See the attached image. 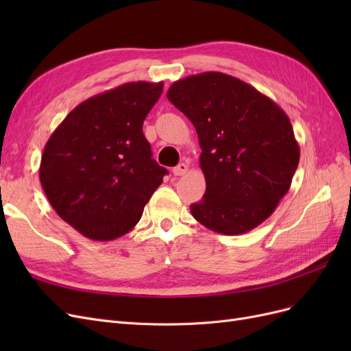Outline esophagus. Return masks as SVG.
Listing matches in <instances>:
<instances>
[{"label": "esophagus", "instance_id": "obj_1", "mask_svg": "<svg viewBox=\"0 0 351 351\" xmlns=\"http://www.w3.org/2000/svg\"><path fill=\"white\" fill-rule=\"evenodd\" d=\"M187 171H189V165L184 164V162L178 164L177 167L173 168V174L174 176H184V174H187Z\"/></svg>", "mask_w": 351, "mask_h": 351}]
</instances>
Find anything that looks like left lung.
Here are the masks:
<instances>
[{"instance_id":"1","label":"left lung","mask_w":351,"mask_h":351,"mask_svg":"<svg viewBox=\"0 0 351 351\" xmlns=\"http://www.w3.org/2000/svg\"><path fill=\"white\" fill-rule=\"evenodd\" d=\"M167 98L199 137L206 190L190 205L195 219L227 236L262 224L289 192L299 165L287 114L250 84L218 71L174 82Z\"/></svg>"}]
</instances>
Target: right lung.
<instances>
[{
    "instance_id": "add662e5",
    "label": "right lung",
    "mask_w": 351,
    "mask_h": 351,
    "mask_svg": "<svg viewBox=\"0 0 351 351\" xmlns=\"http://www.w3.org/2000/svg\"><path fill=\"white\" fill-rule=\"evenodd\" d=\"M162 89V82H130L95 95L48 139L42 189L60 218L84 237L108 241L129 232L168 174L142 130Z\"/></svg>"
}]
</instances>
